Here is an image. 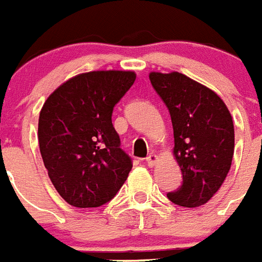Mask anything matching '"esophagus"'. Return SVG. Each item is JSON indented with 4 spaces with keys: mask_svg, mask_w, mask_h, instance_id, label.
Segmentation results:
<instances>
[{
    "mask_svg": "<svg viewBox=\"0 0 262 262\" xmlns=\"http://www.w3.org/2000/svg\"><path fill=\"white\" fill-rule=\"evenodd\" d=\"M158 160H159V158L156 155H154V154H151V155H148L146 158V163L149 165V167H154V165L158 163Z\"/></svg>",
    "mask_w": 262,
    "mask_h": 262,
    "instance_id": "34e87169",
    "label": "esophagus"
}]
</instances>
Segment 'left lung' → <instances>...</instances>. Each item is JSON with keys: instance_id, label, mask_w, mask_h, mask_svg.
<instances>
[{"instance_id": "8db88e82", "label": "left lung", "mask_w": 262, "mask_h": 262, "mask_svg": "<svg viewBox=\"0 0 262 262\" xmlns=\"http://www.w3.org/2000/svg\"><path fill=\"white\" fill-rule=\"evenodd\" d=\"M151 84L169 111L173 155L183 183L167 193L173 204H205L224 183L234 151L231 113L217 94L180 73H151Z\"/></svg>"}]
</instances>
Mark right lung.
Listing matches in <instances>:
<instances>
[{"instance_id":"1","label":"right lung","mask_w":262,"mask_h":262,"mask_svg":"<svg viewBox=\"0 0 262 262\" xmlns=\"http://www.w3.org/2000/svg\"><path fill=\"white\" fill-rule=\"evenodd\" d=\"M136 79L134 71H90L58 87L38 120L49 178L73 207L108 203L133 168L113 126V110Z\"/></svg>"}]
</instances>
